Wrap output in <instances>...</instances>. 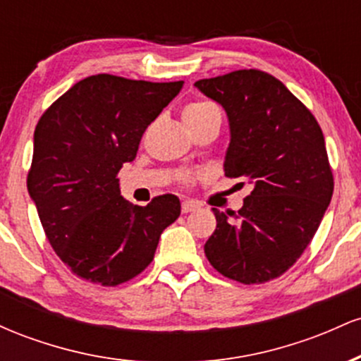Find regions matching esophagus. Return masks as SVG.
<instances>
[{
  "instance_id": "esophagus-1",
  "label": "esophagus",
  "mask_w": 361,
  "mask_h": 361,
  "mask_svg": "<svg viewBox=\"0 0 361 361\" xmlns=\"http://www.w3.org/2000/svg\"><path fill=\"white\" fill-rule=\"evenodd\" d=\"M198 205L195 204V202H190V200H185L183 204H181V212L183 214H188V212H193V210H197Z\"/></svg>"
}]
</instances>
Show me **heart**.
Returning a JSON list of instances; mask_svg holds the SVG:
<instances>
[{
  "label": "heart",
  "mask_w": 361,
  "mask_h": 361,
  "mask_svg": "<svg viewBox=\"0 0 361 361\" xmlns=\"http://www.w3.org/2000/svg\"><path fill=\"white\" fill-rule=\"evenodd\" d=\"M210 114H219V109L217 105L209 100H197V102H192L188 103V105L185 106L183 110V118H202V117H207V115ZM198 175H195L192 171H181L180 173V181L181 183H193L195 178Z\"/></svg>",
  "instance_id": "1"
}]
</instances>
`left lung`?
Here are the masks:
<instances>
[{
	"label": "left lung",
	"mask_w": 361,
	"mask_h": 361,
	"mask_svg": "<svg viewBox=\"0 0 361 361\" xmlns=\"http://www.w3.org/2000/svg\"><path fill=\"white\" fill-rule=\"evenodd\" d=\"M195 86L229 118L226 176L252 185L238 214L212 209L217 227L205 256L227 279L264 283L300 258L333 197L324 135L307 106L268 73L241 69Z\"/></svg>",
	"instance_id": "left-lung-1"
}]
</instances>
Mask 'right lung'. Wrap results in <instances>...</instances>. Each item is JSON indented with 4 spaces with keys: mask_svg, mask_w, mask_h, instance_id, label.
Listing matches in <instances>:
<instances>
[{
    "mask_svg": "<svg viewBox=\"0 0 361 361\" xmlns=\"http://www.w3.org/2000/svg\"><path fill=\"white\" fill-rule=\"evenodd\" d=\"M181 86L97 74L66 91L37 123L27 188L54 251L80 279L115 287L137 276L180 217L175 195L128 204L117 175Z\"/></svg>",
    "mask_w": 361,
    "mask_h": 361,
    "instance_id": "1",
    "label": "right lung"
}]
</instances>
